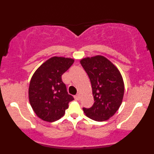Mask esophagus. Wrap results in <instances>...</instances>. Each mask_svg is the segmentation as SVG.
Returning a JSON list of instances; mask_svg holds the SVG:
<instances>
[{
  "mask_svg": "<svg viewBox=\"0 0 154 154\" xmlns=\"http://www.w3.org/2000/svg\"><path fill=\"white\" fill-rule=\"evenodd\" d=\"M74 98H75V100H79V98H80V96H79V95H76L74 96Z\"/></svg>",
  "mask_w": 154,
  "mask_h": 154,
  "instance_id": "34e87169",
  "label": "esophagus"
}]
</instances>
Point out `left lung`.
Returning a JSON list of instances; mask_svg holds the SVG:
<instances>
[{"label":"left lung","instance_id":"1","mask_svg":"<svg viewBox=\"0 0 154 154\" xmlns=\"http://www.w3.org/2000/svg\"><path fill=\"white\" fill-rule=\"evenodd\" d=\"M80 63L91 80L95 100L91 108H83L85 114L95 121L109 119L122 102L125 86L121 73L114 63L100 55L84 58Z\"/></svg>","mask_w":154,"mask_h":154}]
</instances>
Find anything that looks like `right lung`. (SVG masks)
I'll return each mask as SVG.
<instances>
[{"label": "right lung", "instance_id": "1", "mask_svg": "<svg viewBox=\"0 0 154 154\" xmlns=\"http://www.w3.org/2000/svg\"><path fill=\"white\" fill-rule=\"evenodd\" d=\"M74 61L71 58L54 56L33 74L29 86V100L36 115L44 121L53 122L62 117L69 103L74 100L61 79Z\"/></svg>", "mask_w": 154, "mask_h": 154}]
</instances>
